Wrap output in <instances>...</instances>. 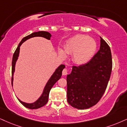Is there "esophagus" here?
Returning <instances> with one entry per match:
<instances>
[{
  "label": "esophagus",
  "instance_id": "esophagus-1",
  "mask_svg": "<svg viewBox=\"0 0 127 127\" xmlns=\"http://www.w3.org/2000/svg\"><path fill=\"white\" fill-rule=\"evenodd\" d=\"M68 73V71H67L66 69H64L63 71H62V75H66Z\"/></svg>",
  "mask_w": 127,
  "mask_h": 127
}]
</instances>
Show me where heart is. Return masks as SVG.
Returning a JSON list of instances; mask_svg holds the SVG:
<instances>
[{"label":"heart","mask_w":127,"mask_h":127,"mask_svg":"<svg viewBox=\"0 0 127 127\" xmlns=\"http://www.w3.org/2000/svg\"><path fill=\"white\" fill-rule=\"evenodd\" d=\"M64 49L66 54H73L72 60L75 63L81 65L90 61L94 56L97 44L88 35L78 34L67 40ZM59 55L63 58L66 56L62 49L59 50Z\"/></svg>","instance_id":"1"}]
</instances>
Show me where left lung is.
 I'll return each instance as SVG.
<instances>
[{
  "label": "left lung",
  "mask_w": 127,
  "mask_h": 127,
  "mask_svg": "<svg viewBox=\"0 0 127 127\" xmlns=\"http://www.w3.org/2000/svg\"><path fill=\"white\" fill-rule=\"evenodd\" d=\"M99 50L87 63L73 66L67 75V101L79 109L92 107L103 96L112 71L110 48L100 37Z\"/></svg>",
  "instance_id": "8db88e82"
}]
</instances>
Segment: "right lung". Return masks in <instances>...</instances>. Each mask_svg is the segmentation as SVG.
<instances>
[{"mask_svg":"<svg viewBox=\"0 0 127 127\" xmlns=\"http://www.w3.org/2000/svg\"><path fill=\"white\" fill-rule=\"evenodd\" d=\"M51 34L50 33L48 32H45V31H39V32H33L32 33H31V35L23 37L21 41L19 44L18 46L17 47L16 49L15 52H14L13 55V58H12V85H13V73L15 72V64L16 62L17 59L18 58L19 54V50H20V46H21V45L25 41H26V40L29 39L33 37H36V36H40V37H43L47 39H50L51 37ZM65 66L64 65H61L58 68L56 69V71H55V72L53 73V75L50 78L49 81L47 82L46 86H45L44 90H43V94H42L41 96L36 101H35V102L32 103V104H28V103H25L24 102H22L20 101L19 99H18L19 101L23 105L24 107L29 109H37L39 108L43 107L48 102V97H49V92L51 91V88H52L53 86L54 85V84L57 82L60 79L61 76H62V70L65 68Z\"/></svg>","mask_w":127,"mask_h":127,"instance_id":"add662e5","label":"right lung"}]
</instances>
